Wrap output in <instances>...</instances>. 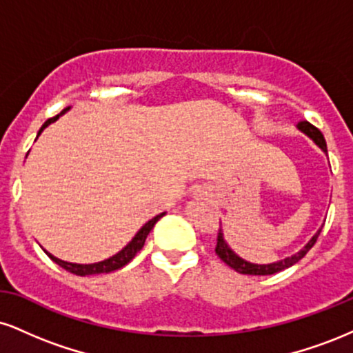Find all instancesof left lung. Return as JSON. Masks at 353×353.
Masks as SVG:
<instances>
[{
    "label": "left lung",
    "instance_id": "8db88e82",
    "mask_svg": "<svg viewBox=\"0 0 353 353\" xmlns=\"http://www.w3.org/2000/svg\"><path fill=\"white\" fill-rule=\"evenodd\" d=\"M297 128L301 129L302 132H305L307 136L312 137V139H314V143L317 144L323 152H327V143H325V139H323V134L319 131L317 128H315L314 124H310L309 121H301V123L297 124ZM320 230H322V229H319V232L315 234V236L312 237L309 242H307V245L303 247V249L299 250L297 254H294L292 257H287V259H283V261L274 262V264L261 265V264H250V262H247V261H244V259H241V257H239V255L234 254L232 250L229 249V245L225 244L224 237H222L221 229H219V232H217V244H216V254L219 255V257H221L222 262H225V264H228L230 269H234L239 274H247V275H272L275 272H281V270L289 269V267H292L294 264H297V262L301 261L303 255H305L312 249V247H314L315 242H317V237H319Z\"/></svg>",
    "mask_w": 353,
    "mask_h": 353
}]
</instances>
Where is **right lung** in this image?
Masks as SVG:
<instances>
[{"label": "right lung", "instance_id": "add662e5", "mask_svg": "<svg viewBox=\"0 0 353 353\" xmlns=\"http://www.w3.org/2000/svg\"><path fill=\"white\" fill-rule=\"evenodd\" d=\"M64 111H66V109H64ZM58 117H59V114L54 116V117H50V119H48L46 123L43 124V128L39 129L38 136L41 134V131H43L44 128H46V125H50L51 123H54V121L58 119ZM164 214L165 212L159 214V216H156L154 219H151V221H149V222H145L143 228H141L139 232L136 234L134 239H132V241L129 242V244L125 245L124 249L121 250V252H117L116 255H112L111 259H106V261L98 262V264H71V262L59 261V259H56L54 255H51L50 252H46V254H48V257H50L52 262H56V264H58L59 267H63V269H66L68 272H71V274L81 275V277H83V275L114 272V270L121 269V267H124L125 264H128V262H131L132 259L136 257V254L139 252L141 249H143V245H144V242H145V237L149 236V232H151V229L154 228V224H156V222L159 221V219L163 217Z\"/></svg>", "mask_w": 353, "mask_h": 353}]
</instances>
